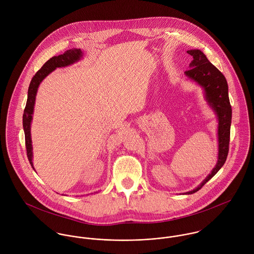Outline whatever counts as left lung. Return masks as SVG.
Masks as SVG:
<instances>
[{"instance_id": "left-lung-1", "label": "left lung", "mask_w": 254, "mask_h": 254, "mask_svg": "<svg viewBox=\"0 0 254 254\" xmlns=\"http://www.w3.org/2000/svg\"><path fill=\"white\" fill-rule=\"evenodd\" d=\"M192 57L190 64V69L185 71L187 78L196 83L203 90L207 105L216 114L218 120V159L215 167L208 176L192 190L185 194H191L202 188L224 165L229 151L230 129L232 122V108L230 105L228 84L225 76L207 60L200 50L187 51Z\"/></svg>"}]
</instances>
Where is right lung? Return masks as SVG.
Masks as SVG:
<instances>
[{"mask_svg": "<svg viewBox=\"0 0 254 254\" xmlns=\"http://www.w3.org/2000/svg\"><path fill=\"white\" fill-rule=\"evenodd\" d=\"M83 53L80 49H71L66 51L64 55L56 56L50 59L42 67L37 71L36 74L33 76L29 88H28V95H27V102L23 112V130L25 135V145L27 151V157L32 168L35 170L33 165V147H32V140H31V122L33 119V112H34V106L36 100L37 91L41 82L50 74L53 72L58 67H65L71 65L73 64L79 62L83 58ZM36 171V170H35Z\"/></svg>", "mask_w": 254, "mask_h": 254, "instance_id": "obj_1", "label": "right lung"}]
</instances>
